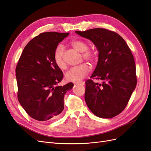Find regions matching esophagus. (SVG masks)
Masks as SVG:
<instances>
[{"label": "esophagus", "instance_id": "obj_1", "mask_svg": "<svg viewBox=\"0 0 151 151\" xmlns=\"http://www.w3.org/2000/svg\"><path fill=\"white\" fill-rule=\"evenodd\" d=\"M75 84H76V85H85V82L83 81H77V82H75Z\"/></svg>", "mask_w": 151, "mask_h": 151}]
</instances>
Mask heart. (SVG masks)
Returning a JSON list of instances; mask_svg holds the SVG:
<instances>
[{
  "instance_id": "b5f03b06",
  "label": "heart",
  "mask_w": 151,
  "mask_h": 151,
  "mask_svg": "<svg viewBox=\"0 0 151 151\" xmlns=\"http://www.w3.org/2000/svg\"><path fill=\"white\" fill-rule=\"evenodd\" d=\"M71 46L74 49L82 52V56L86 60L93 62L96 58V53L91 50L88 49V43L83 40H76L71 42ZM63 47L58 45L54 52V61L56 65L60 69H64L66 64L63 57ZM90 70V66L86 63H83L77 66L71 68L68 71L65 75V79L68 81H78L82 80L88 73Z\"/></svg>"
}]
</instances>
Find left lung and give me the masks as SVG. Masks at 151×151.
I'll return each instance as SVG.
<instances>
[{
	"mask_svg": "<svg viewBox=\"0 0 151 151\" xmlns=\"http://www.w3.org/2000/svg\"><path fill=\"white\" fill-rule=\"evenodd\" d=\"M75 32L93 42L99 51V61L90 78L102 83L86 81V104L99 117L112 118L125 109L137 85L132 53L124 39L114 31L95 28Z\"/></svg>",
	"mask_w": 151,
	"mask_h": 151,
	"instance_id": "8db88e82",
	"label": "left lung"
}]
</instances>
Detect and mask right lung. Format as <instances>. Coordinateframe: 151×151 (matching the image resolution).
<instances>
[{"label":"right lung","mask_w":151,"mask_h":151,"mask_svg":"<svg viewBox=\"0 0 151 151\" xmlns=\"http://www.w3.org/2000/svg\"><path fill=\"white\" fill-rule=\"evenodd\" d=\"M69 32H46L24 47L16 68L17 98L31 117L38 121L56 119L64 109V96L73 83L56 86L63 74L54 61L58 44Z\"/></svg>","instance_id":"right-lung-1"}]
</instances>
